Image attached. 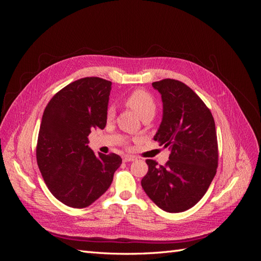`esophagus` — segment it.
<instances>
[{"instance_id": "1", "label": "esophagus", "mask_w": 261, "mask_h": 261, "mask_svg": "<svg viewBox=\"0 0 261 261\" xmlns=\"http://www.w3.org/2000/svg\"><path fill=\"white\" fill-rule=\"evenodd\" d=\"M136 158L133 156V155H128V154H124L123 155V161L124 162H129V161H134Z\"/></svg>"}]
</instances>
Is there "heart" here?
I'll return each instance as SVG.
<instances>
[{
  "instance_id": "obj_1",
  "label": "heart",
  "mask_w": 261,
  "mask_h": 261,
  "mask_svg": "<svg viewBox=\"0 0 261 261\" xmlns=\"http://www.w3.org/2000/svg\"><path fill=\"white\" fill-rule=\"evenodd\" d=\"M125 103L130 109H133L143 120L146 118H152L156 112V102L153 97L143 89H137L130 92L125 98ZM107 120L111 121L115 115V109L110 106L107 109Z\"/></svg>"
}]
</instances>
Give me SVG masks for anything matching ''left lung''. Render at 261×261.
<instances>
[{"mask_svg": "<svg viewBox=\"0 0 261 261\" xmlns=\"http://www.w3.org/2000/svg\"><path fill=\"white\" fill-rule=\"evenodd\" d=\"M152 86L163 102L162 122L153 139L171 153L164 165L146 160L148 172L141 186L162 210L183 212L202 198L217 173L216 124L209 108L184 83L165 78Z\"/></svg>", "mask_w": 261, "mask_h": 261, "instance_id": "1", "label": "left lung"}]
</instances>
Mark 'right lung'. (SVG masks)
Instances as JSON below:
<instances>
[{
	"label": "right lung",
	"mask_w": 261,
	"mask_h": 261,
	"mask_svg": "<svg viewBox=\"0 0 261 261\" xmlns=\"http://www.w3.org/2000/svg\"><path fill=\"white\" fill-rule=\"evenodd\" d=\"M112 83L85 77L68 84L45 107L36 155L52 195L68 207L86 208L103 195L122 164L115 153L94 154L88 147L93 128L107 125Z\"/></svg>",
	"instance_id": "add662e5"
}]
</instances>
